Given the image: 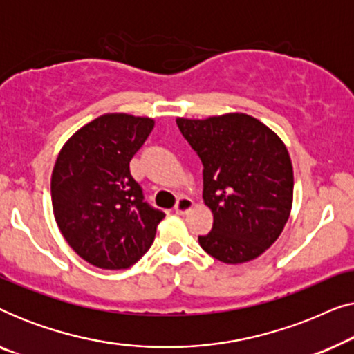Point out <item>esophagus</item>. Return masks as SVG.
<instances>
[{"mask_svg":"<svg viewBox=\"0 0 354 354\" xmlns=\"http://www.w3.org/2000/svg\"><path fill=\"white\" fill-rule=\"evenodd\" d=\"M193 206H195L193 200H190V198H187V196H182V198H178V201L176 205V212H177V214L183 216V214H187V212L190 211Z\"/></svg>","mask_w":354,"mask_h":354,"instance_id":"obj_1","label":"esophagus"}]
</instances>
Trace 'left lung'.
Masks as SVG:
<instances>
[{
	"instance_id": "obj_1",
	"label": "left lung",
	"mask_w": 354,
	"mask_h": 354,
	"mask_svg": "<svg viewBox=\"0 0 354 354\" xmlns=\"http://www.w3.org/2000/svg\"><path fill=\"white\" fill-rule=\"evenodd\" d=\"M203 162V200L214 217L198 236L201 248L225 264L264 253L287 224L293 205V166L274 130L253 115L177 118Z\"/></svg>"
}]
</instances>
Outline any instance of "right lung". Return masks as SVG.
<instances>
[{"label":"right lung","instance_id":"add662e5","mask_svg":"<svg viewBox=\"0 0 354 354\" xmlns=\"http://www.w3.org/2000/svg\"><path fill=\"white\" fill-rule=\"evenodd\" d=\"M154 119L111 113L85 124L64 143L51 174V203L62 236L100 269H127L151 246L164 212L143 201L130 159Z\"/></svg>","mask_w":354,"mask_h":354}]
</instances>
